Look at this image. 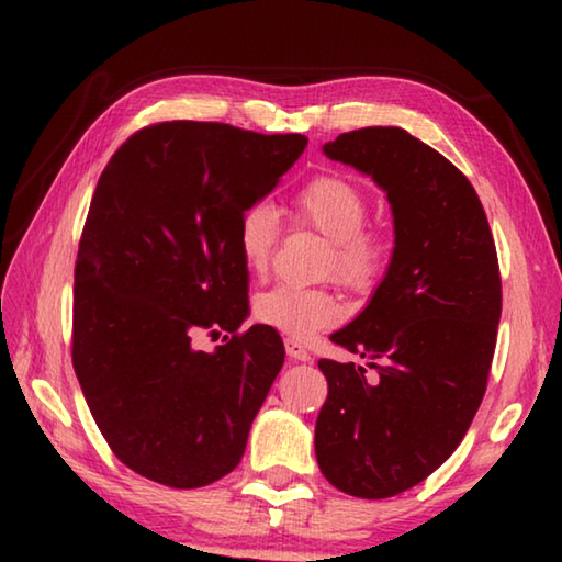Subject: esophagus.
I'll use <instances>...</instances> for the list:
<instances>
[{"label": "esophagus", "mask_w": 562, "mask_h": 562, "mask_svg": "<svg viewBox=\"0 0 562 562\" xmlns=\"http://www.w3.org/2000/svg\"><path fill=\"white\" fill-rule=\"evenodd\" d=\"M284 349H288V355L292 357V359H297V361H310L312 359V355H310V349L302 345L300 339H284Z\"/></svg>", "instance_id": "34e87169"}]
</instances>
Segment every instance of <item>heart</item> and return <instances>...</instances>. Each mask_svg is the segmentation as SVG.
I'll return each instance as SVG.
<instances>
[{"mask_svg":"<svg viewBox=\"0 0 562 562\" xmlns=\"http://www.w3.org/2000/svg\"><path fill=\"white\" fill-rule=\"evenodd\" d=\"M292 215L329 240L322 274H331L347 290L367 294L384 280L392 245L379 227L369 225V198L355 180L339 173L310 178L292 195ZM237 252L245 270L265 274L270 270L278 221L268 205H250L243 211L235 231ZM252 315L268 327L292 339H310L317 331L335 327L345 317V304L329 288H297L274 284L252 302Z\"/></svg>","mask_w":562,"mask_h":562,"instance_id":"1","label":"heart"}]
</instances>
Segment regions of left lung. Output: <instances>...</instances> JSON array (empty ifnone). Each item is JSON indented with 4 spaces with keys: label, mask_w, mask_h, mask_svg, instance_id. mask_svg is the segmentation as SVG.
I'll use <instances>...</instances> for the list:
<instances>
[{
    "label": "left lung",
    "mask_w": 562,
    "mask_h": 562,
    "mask_svg": "<svg viewBox=\"0 0 562 562\" xmlns=\"http://www.w3.org/2000/svg\"><path fill=\"white\" fill-rule=\"evenodd\" d=\"M325 154L386 190L396 247L367 310L331 335L367 367L319 359L329 392L317 463L349 496L389 498L449 459L486 394L503 304L496 243L471 180L404 128L341 133Z\"/></svg>",
    "instance_id": "1"
}]
</instances>
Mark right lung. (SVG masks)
Masks as SVG:
<instances>
[{"label":"right lung","mask_w":562,"mask_h":562,"mask_svg":"<svg viewBox=\"0 0 562 562\" xmlns=\"http://www.w3.org/2000/svg\"><path fill=\"white\" fill-rule=\"evenodd\" d=\"M307 138L160 121L126 138L93 190L74 270L71 361L121 463L201 488L243 459L282 369L278 329L247 317L237 221ZM227 330L213 356L192 337Z\"/></svg>","instance_id":"add662e5"}]
</instances>
